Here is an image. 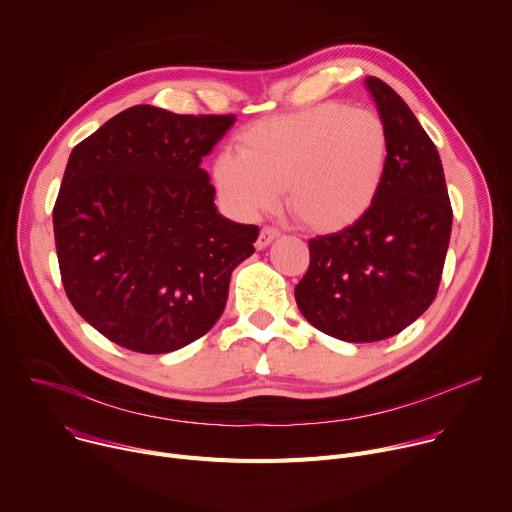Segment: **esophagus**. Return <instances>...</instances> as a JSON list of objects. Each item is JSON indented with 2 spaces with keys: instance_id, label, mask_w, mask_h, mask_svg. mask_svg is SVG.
Here are the masks:
<instances>
[{
  "instance_id": "1",
  "label": "esophagus",
  "mask_w": 512,
  "mask_h": 512,
  "mask_svg": "<svg viewBox=\"0 0 512 512\" xmlns=\"http://www.w3.org/2000/svg\"><path fill=\"white\" fill-rule=\"evenodd\" d=\"M280 236V230L274 228V226H263L261 232H259V238H257V249H265L274 238Z\"/></svg>"
}]
</instances>
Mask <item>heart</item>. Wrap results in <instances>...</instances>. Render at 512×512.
<instances>
[{"label":"heart","instance_id":"b5f03b06","mask_svg":"<svg viewBox=\"0 0 512 512\" xmlns=\"http://www.w3.org/2000/svg\"><path fill=\"white\" fill-rule=\"evenodd\" d=\"M387 160L381 115L323 102L247 127L236 154L216 158L214 183L226 206L247 220L274 210L286 187L290 210L306 226L333 232L370 210Z\"/></svg>","mask_w":512,"mask_h":512}]
</instances>
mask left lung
<instances>
[{"label":"left lung","instance_id":"8db88e82","mask_svg":"<svg viewBox=\"0 0 512 512\" xmlns=\"http://www.w3.org/2000/svg\"><path fill=\"white\" fill-rule=\"evenodd\" d=\"M389 133L381 191L352 226L309 241L294 288L304 319L352 344L381 342L412 325L436 298L453 208L436 146L405 100L366 80Z\"/></svg>","mask_w":512,"mask_h":512}]
</instances>
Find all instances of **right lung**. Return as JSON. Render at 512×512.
Instances as JSON below:
<instances>
[{
  "label": "right lung",
  "mask_w": 512,
  "mask_h": 512,
  "mask_svg": "<svg viewBox=\"0 0 512 512\" xmlns=\"http://www.w3.org/2000/svg\"><path fill=\"white\" fill-rule=\"evenodd\" d=\"M234 115L138 105L67 160L53 208L59 274L74 309L111 342L175 352L220 319L232 269L259 226L218 214L201 160Z\"/></svg>",
  "instance_id": "add662e5"
}]
</instances>
